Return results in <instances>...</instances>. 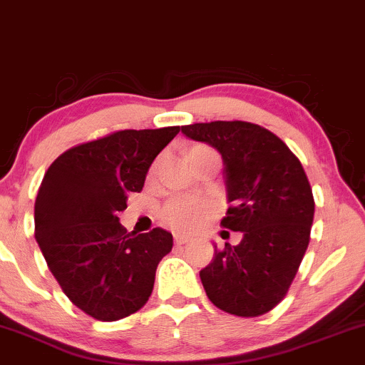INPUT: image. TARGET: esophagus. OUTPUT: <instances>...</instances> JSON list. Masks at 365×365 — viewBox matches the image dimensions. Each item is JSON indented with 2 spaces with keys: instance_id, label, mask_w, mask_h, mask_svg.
I'll use <instances>...</instances> for the list:
<instances>
[{
  "instance_id": "1",
  "label": "esophagus",
  "mask_w": 365,
  "mask_h": 365,
  "mask_svg": "<svg viewBox=\"0 0 365 365\" xmlns=\"http://www.w3.org/2000/svg\"><path fill=\"white\" fill-rule=\"evenodd\" d=\"M190 240V238L188 237H182V235H175V244L177 245H183V244H187V242Z\"/></svg>"
}]
</instances>
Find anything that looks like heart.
I'll list each match as a JSON object with an SVG mask.
<instances>
[{"label": "heart", "instance_id": "obj_1", "mask_svg": "<svg viewBox=\"0 0 365 365\" xmlns=\"http://www.w3.org/2000/svg\"><path fill=\"white\" fill-rule=\"evenodd\" d=\"M204 153H215V150L206 148V145H195L188 154V158L199 156ZM209 215H211V206L206 200L195 199V197H171L161 209L163 223L177 230V232H190Z\"/></svg>", "mask_w": 365, "mask_h": 365}]
</instances>
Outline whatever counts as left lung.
Instances as JSON below:
<instances>
[{
	"label": "left lung",
	"mask_w": 365,
	"mask_h": 365,
	"mask_svg": "<svg viewBox=\"0 0 365 365\" xmlns=\"http://www.w3.org/2000/svg\"><path fill=\"white\" fill-rule=\"evenodd\" d=\"M223 158L232 206L221 225L242 232L238 245H215L200 271L209 300L240 317L269 312L299 271L314 220V197L299 158L269 130L249 121H211L182 127Z\"/></svg>",
	"instance_id": "obj_1"
}]
</instances>
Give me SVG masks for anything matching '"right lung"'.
<instances>
[{
    "mask_svg": "<svg viewBox=\"0 0 365 365\" xmlns=\"http://www.w3.org/2000/svg\"><path fill=\"white\" fill-rule=\"evenodd\" d=\"M180 127L120 130L75 145L46 171L36 197V240L61 290L87 316L118 321L153 293L158 264L173 247L163 228L128 233L118 212L140 192L154 158Z\"/></svg>",
    "mask_w": 365,
    "mask_h": 365,
    "instance_id": "obj_1",
    "label": "right lung"
}]
</instances>
